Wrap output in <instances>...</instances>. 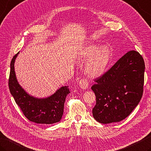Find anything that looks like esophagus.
<instances>
[{"label": "esophagus", "mask_w": 151, "mask_h": 151, "mask_svg": "<svg viewBox=\"0 0 151 151\" xmlns=\"http://www.w3.org/2000/svg\"><path fill=\"white\" fill-rule=\"evenodd\" d=\"M79 86L82 90H86L88 88V82L86 79H81L79 82Z\"/></svg>", "instance_id": "esophagus-1"}]
</instances>
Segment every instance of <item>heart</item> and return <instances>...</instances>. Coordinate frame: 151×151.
<instances>
[{"label": "heart", "instance_id": "b5f03b06", "mask_svg": "<svg viewBox=\"0 0 151 151\" xmlns=\"http://www.w3.org/2000/svg\"><path fill=\"white\" fill-rule=\"evenodd\" d=\"M80 56L84 60L91 58L85 66L86 72L91 77H99L107 70L112 58V52L108 46L101 48L96 44H89L80 51Z\"/></svg>", "mask_w": 151, "mask_h": 151}]
</instances>
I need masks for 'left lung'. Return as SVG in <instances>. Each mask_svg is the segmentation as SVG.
I'll return each mask as SVG.
<instances>
[{
	"label": "left lung",
	"instance_id": "obj_1",
	"mask_svg": "<svg viewBox=\"0 0 151 151\" xmlns=\"http://www.w3.org/2000/svg\"><path fill=\"white\" fill-rule=\"evenodd\" d=\"M145 62L132 50L119 59L91 86L96 96L94 119L101 124L118 122L128 116L142 97Z\"/></svg>",
	"mask_w": 151,
	"mask_h": 151
}]
</instances>
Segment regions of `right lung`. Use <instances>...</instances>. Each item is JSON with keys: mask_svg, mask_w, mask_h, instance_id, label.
Instances as JSON below:
<instances>
[{"mask_svg": "<svg viewBox=\"0 0 151 151\" xmlns=\"http://www.w3.org/2000/svg\"><path fill=\"white\" fill-rule=\"evenodd\" d=\"M18 52L14 56L10 63L9 89L17 105L25 116L37 124H52L60 122L63 114L64 104L70 91L68 86H61L48 97H37L28 93L17 81L14 63Z\"/></svg>", "mask_w": 151, "mask_h": 151, "instance_id": "obj_1", "label": "right lung"}]
</instances>
